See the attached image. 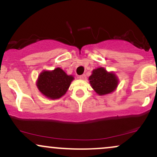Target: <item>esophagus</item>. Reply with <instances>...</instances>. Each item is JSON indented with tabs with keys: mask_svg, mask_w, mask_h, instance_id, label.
I'll use <instances>...</instances> for the list:
<instances>
[{
	"mask_svg": "<svg viewBox=\"0 0 157 157\" xmlns=\"http://www.w3.org/2000/svg\"><path fill=\"white\" fill-rule=\"evenodd\" d=\"M79 78L81 79V80H86V75H80V76H79Z\"/></svg>",
	"mask_w": 157,
	"mask_h": 157,
	"instance_id": "34e87169",
	"label": "esophagus"
}]
</instances>
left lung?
I'll return each mask as SVG.
<instances>
[{
    "label": "left lung",
    "instance_id": "left-lung-1",
    "mask_svg": "<svg viewBox=\"0 0 157 157\" xmlns=\"http://www.w3.org/2000/svg\"><path fill=\"white\" fill-rule=\"evenodd\" d=\"M92 89L97 94L105 95L113 92L118 86V78L114 73L108 72L104 68L94 69L89 78Z\"/></svg>",
    "mask_w": 157,
    "mask_h": 157
}]
</instances>
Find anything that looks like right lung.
<instances>
[{
	"label": "right lung",
	"instance_id": "obj_1",
	"mask_svg": "<svg viewBox=\"0 0 157 157\" xmlns=\"http://www.w3.org/2000/svg\"><path fill=\"white\" fill-rule=\"evenodd\" d=\"M73 80L72 75H68L60 68H57L52 71H44L40 74L37 86L44 96L56 100L66 93Z\"/></svg>",
	"mask_w": 157,
	"mask_h": 157
}]
</instances>
